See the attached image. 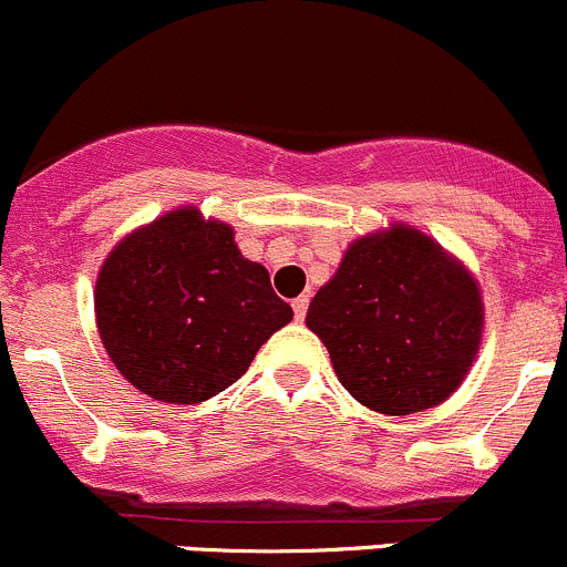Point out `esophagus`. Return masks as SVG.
Listing matches in <instances>:
<instances>
[{"label":"esophagus","instance_id":"obj_1","mask_svg":"<svg viewBox=\"0 0 567 567\" xmlns=\"http://www.w3.org/2000/svg\"><path fill=\"white\" fill-rule=\"evenodd\" d=\"M307 307H309V296H299V299H293V315H296V320L307 318Z\"/></svg>","mask_w":567,"mask_h":567}]
</instances>
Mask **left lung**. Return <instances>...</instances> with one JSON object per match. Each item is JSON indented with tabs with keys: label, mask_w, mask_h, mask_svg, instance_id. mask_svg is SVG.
Here are the masks:
<instances>
[{
	"label": "left lung",
	"mask_w": 567,
	"mask_h": 567,
	"mask_svg": "<svg viewBox=\"0 0 567 567\" xmlns=\"http://www.w3.org/2000/svg\"><path fill=\"white\" fill-rule=\"evenodd\" d=\"M339 383L363 408H437L467 378L484 339V296L454 252L413 225L359 236L307 309Z\"/></svg>",
	"instance_id": "left-lung-1"
}]
</instances>
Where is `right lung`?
<instances>
[{
    "label": "right lung",
    "mask_w": 567,
    "mask_h": 567,
    "mask_svg": "<svg viewBox=\"0 0 567 567\" xmlns=\"http://www.w3.org/2000/svg\"><path fill=\"white\" fill-rule=\"evenodd\" d=\"M103 348L130 385L198 404L236 383L260 344L293 320L234 228L178 206L127 234L94 285Z\"/></svg>",
    "instance_id": "1"
}]
</instances>
